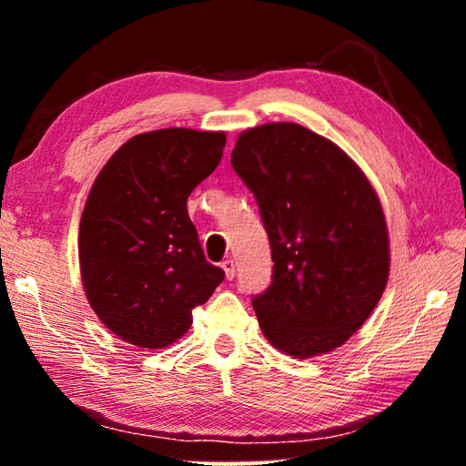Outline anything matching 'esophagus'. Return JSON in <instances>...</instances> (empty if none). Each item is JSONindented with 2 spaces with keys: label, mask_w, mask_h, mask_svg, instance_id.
Returning a JSON list of instances; mask_svg holds the SVG:
<instances>
[{
  "label": "esophagus",
  "mask_w": 466,
  "mask_h": 466,
  "mask_svg": "<svg viewBox=\"0 0 466 466\" xmlns=\"http://www.w3.org/2000/svg\"><path fill=\"white\" fill-rule=\"evenodd\" d=\"M222 269L226 273V279H234V273H236V265L232 258H226V261L222 263Z\"/></svg>",
  "instance_id": "esophagus-1"
}]
</instances>
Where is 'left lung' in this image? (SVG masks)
I'll use <instances>...</instances> for the list:
<instances>
[{"label":"left lung","instance_id":"8db88e82","mask_svg":"<svg viewBox=\"0 0 466 466\" xmlns=\"http://www.w3.org/2000/svg\"><path fill=\"white\" fill-rule=\"evenodd\" d=\"M232 168L271 244V286L252 298L267 341L298 360L341 347L389 281V230L370 180L341 147L296 123L240 133Z\"/></svg>","mask_w":466,"mask_h":466}]
</instances>
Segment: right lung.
I'll return each mask as SVG.
<instances>
[{
	"label": "right lung",
	"mask_w": 466,
	"mask_h": 466,
	"mask_svg": "<svg viewBox=\"0 0 466 466\" xmlns=\"http://www.w3.org/2000/svg\"><path fill=\"white\" fill-rule=\"evenodd\" d=\"M224 131L139 133L108 157L80 222L86 298L108 330L144 350L183 337L224 271L205 261L187 199L222 160Z\"/></svg>",
	"instance_id": "1"
}]
</instances>
